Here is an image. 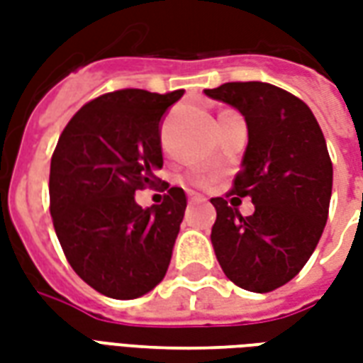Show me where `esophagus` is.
Returning a JSON list of instances; mask_svg holds the SVG:
<instances>
[{"instance_id":"obj_1","label":"esophagus","mask_w":363,"mask_h":363,"mask_svg":"<svg viewBox=\"0 0 363 363\" xmlns=\"http://www.w3.org/2000/svg\"><path fill=\"white\" fill-rule=\"evenodd\" d=\"M198 200H200V196H196V194H190L189 204H194V202H198Z\"/></svg>"}]
</instances>
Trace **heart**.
I'll list each match as a JSON object with an SVG mask.
<instances>
[{"mask_svg":"<svg viewBox=\"0 0 363 363\" xmlns=\"http://www.w3.org/2000/svg\"><path fill=\"white\" fill-rule=\"evenodd\" d=\"M186 182L192 186H198V189H208L213 182V177H210V174H190V177H186Z\"/></svg>","mask_w":363,"mask_h":363,"instance_id":"b5f03b06","label":"heart"}]
</instances>
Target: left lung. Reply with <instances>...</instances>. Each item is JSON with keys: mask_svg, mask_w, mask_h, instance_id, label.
<instances>
[{"mask_svg": "<svg viewBox=\"0 0 363 363\" xmlns=\"http://www.w3.org/2000/svg\"><path fill=\"white\" fill-rule=\"evenodd\" d=\"M204 93L247 120L243 169L229 196L255 204L252 216H241L225 198L210 200L213 251L235 286L267 294L299 274L323 235L333 192L327 142L311 108L276 85L231 82Z\"/></svg>", "mask_w": 363, "mask_h": 363, "instance_id": "left-lung-1", "label": "left lung"}]
</instances>
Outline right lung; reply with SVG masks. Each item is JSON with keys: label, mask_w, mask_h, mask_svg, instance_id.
Listing matches in <instances>:
<instances>
[{"label": "right lung", "mask_w": 363, "mask_h": 363, "mask_svg": "<svg viewBox=\"0 0 363 363\" xmlns=\"http://www.w3.org/2000/svg\"><path fill=\"white\" fill-rule=\"evenodd\" d=\"M184 91L118 89L83 104L50 161V213L75 274L99 294L134 299L165 278L186 194L163 182V202L135 204L163 167L159 122Z\"/></svg>", "instance_id": "1"}]
</instances>
